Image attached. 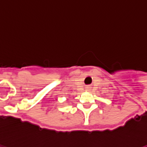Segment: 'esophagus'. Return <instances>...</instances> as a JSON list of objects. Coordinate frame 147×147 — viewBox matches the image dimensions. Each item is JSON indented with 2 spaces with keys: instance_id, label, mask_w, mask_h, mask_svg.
Here are the masks:
<instances>
[{
  "instance_id": "34e87169",
  "label": "esophagus",
  "mask_w": 147,
  "mask_h": 147,
  "mask_svg": "<svg viewBox=\"0 0 147 147\" xmlns=\"http://www.w3.org/2000/svg\"><path fill=\"white\" fill-rule=\"evenodd\" d=\"M87 88H88H88H88V87H87Z\"/></svg>"
}]
</instances>
